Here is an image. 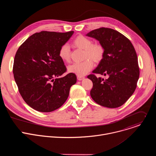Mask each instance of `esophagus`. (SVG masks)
I'll list each match as a JSON object with an SVG mask.
<instances>
[{
    "mask_svg": "<svg viewBox=\"0 0 156 156\" xmlns=\"http://www.w3.org/2000/svg\"><path fill=\"white\" fill-rule=\"evenodd\" d=\"M77 78H78V80L81 81V80H83V79L84 78V76H77Z\"/></svg>",
    "mask_w": 156,
    "mask_h": 156,
    "instance_id": "obj_1",
    "label": "esophagus"
}]
</instances>
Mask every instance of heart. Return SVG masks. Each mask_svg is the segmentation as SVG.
Instances as JSON below:
<instances>
[{
    "label": "heart",
    "mask_w": 156,
    "mask_h": 156,
    "mask_svg": "<svg viewBox=\"0 0 156 156\" xmlns=\"http://www.w3.org/2000/svg\"><path fill=\"white\" fill-rule=\"evenodd\" d=\"M73 44L75 47L83 50V58L86 59L81 62L74 63L69 65L68 66V71L78 76H83L93 67L94 64L92 60L96 63L102 60L104 54V49L100 44H93L92 41L90 39L82 35L77 36L73 40ZM58 55L62 60L69 62L70 58V49L68 44H65L60 47Z\"/></svg>",
    "instance_id": "obj_1"
}]
</instances>
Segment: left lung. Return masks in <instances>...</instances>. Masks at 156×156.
<instances>
[{
  "instance_id": "1",
  "label": "left lung",
  "mask_w": 156,
  "mask_h": 156,
  "mask_svg": "<svg viewBox=\"0 0 156 156\" xmlns=\"http://www.w3.org/2000/svg\"><path fill=\"white\" fill-rule=\"evenodd\" d=\"M98 40L104 49L103 58L87 76L93 86L92 99L100 105L117 108L126 102L135 92L140 76L138 57L130 41L119 31L100 28L86 34ZM95 74L107 76V79Z\"/></svg>"
}]
</instances>
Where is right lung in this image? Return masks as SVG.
I'll use <instances>...</instances> for the list:
<instances>
[{
	"label": "right lung",
	"mask_w": 156,
	"mask_h": 156,
	"mask_svg": "<svg viewBox=\"0 0 156 156\" xmlns=\"http://www.w3.org/2000/svg\"><path fill=\"white\" fill-rule=\"evenodd\" d=\"M73 33H36L16 51L13 73L19 92L25 102L39 112H50L60 107L76 83L74 73L62 76L66 69L58 55L60 47Z\"/></svg>",
	"instance_id": "add662e5"
}]
</instances>
